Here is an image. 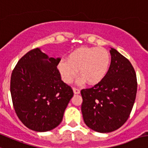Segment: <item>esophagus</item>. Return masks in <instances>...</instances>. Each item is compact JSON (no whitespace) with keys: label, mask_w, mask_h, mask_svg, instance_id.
<instances>
[{"label":"esophagus","mask_w":148,"mask_h":148,"mask_svg":"<svg viewBox=\"0 0 148 148\" xmlns=\"http://www.w3.org/2000/svg\"><path fill=\"white\" fill-rule=\"evenodd\" d=\"M73 90H74V94H79V93H80V90H79L78 88H76V87H74V88H73Z\"/></svg>","instance_id":"obj_1"}]
</instances>
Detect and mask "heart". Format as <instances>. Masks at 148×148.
<instances>
[{
	"mask_svg": "<svg viewBox=\"0 0 148 148\" xmlns=\"http://www.w3.org/2000/svg\"><path fill=\"white\" fill-rule=\"evenodd\" d=\"M110 64V56L103 48L82 47L71 51L66 60H61L58 70L63 80L71 83L77 74L80 82L85 80L88 84L97 83L106 75Z\"/></svg>",
	"mask_w": 148,
	"mask_h": 148,
	"instance_id": "obj_1",
	"label": "heart"
}]
</instances>
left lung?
Masks as SVG:
<instances>
[{"label":"left lung","mask_w":148,"mask_h":148,"mask_svg":"<svg viewBox=\"0 0 148 148\" xmlns=\"http://www.w3.org/2000/svg\"><path fill=\"white\" fill-rule=\"evenodd\" d=\"M106 75L93 87L81 90L82 113L86 125L94 131L111 132L130 117L137 90L134 67L114 48Z\"/></svg>","instance_id":"1"}]
</instances>
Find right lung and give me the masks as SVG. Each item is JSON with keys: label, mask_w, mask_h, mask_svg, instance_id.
Listing matches in <instances>:
<instances>
[{"label": "right lung", "mask_w": 148, "mask_h": 148, "mask_svg": "<svg viewBox=\"0 0 148 148\" xmlns=\"http://www.w3.org/2000/svg\"><path fill=\"white\" fill-rule=\"evenodd\" d=\"M60 61L35 48L21 57L13 70V106L20 121L30 130L47 132L58 127L74 95L72 88L61 80L57 68Z\"/></svg>", "instance_id": "right-lung-1"}]
</instances>
